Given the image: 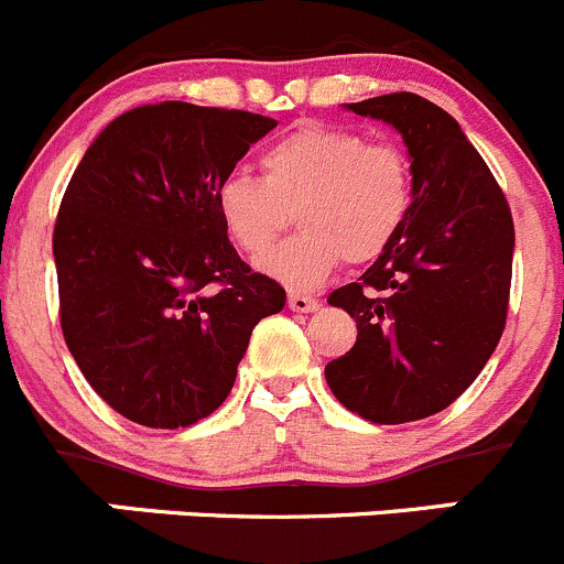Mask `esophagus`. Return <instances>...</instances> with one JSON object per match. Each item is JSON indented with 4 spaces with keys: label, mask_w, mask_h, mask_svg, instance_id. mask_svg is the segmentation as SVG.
Returning <instances> with one entry per match:
<instances>
[{
    "label": "esophagus",
    "mask_w": 564,
    "mask_h": 564,
    "mask_svg": "<svg viewBox=\"0 0 564 564\" xmlns=\"http://www.w3.org/2000/svg\"><path fill=\"white\" fill-rule=\"evenodd\" d=\"M288 306L293 312H315L317 306H321V301L312 299V295H304V293H290L288 295Z\"/></svg>",
    "instance_id": "esophagus-1"
}]
</instances>
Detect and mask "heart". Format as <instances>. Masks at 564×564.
Here are the masks:
<instances>
[{
  "instance_id": "obj_1",
  "label": "heart",
  "mask_w": 564,
  "mask_h": 564,
  "mask_svg": "<svg viewBox=\"0 0 564 564\" xmlns=\"http://www.w3.org/2000/svg\"><path fill=\"white\" fill-rule=\"evenodd\" d=\"M260 166L263 177H221L216 214L241 252L260 254L295 208L299 236L258 260L265 276L293 290L326 282L343 258L354 265L381 258L414 203L409 155L348 128H293L263 150Z\"/></svg>"
}]
</instances>
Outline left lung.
Returning <instances> with one entry per match:
<instances>
[{
  "instance_id": "left-lung-1",
  "label": "left lung",
  "mask_w": 564,
  "mask_h": 564,
  "mask_svg": "<svg viewBox=\"0 0 564 564\" xmlns=\"http://www.w3.org/2000/svg\"><path fill=\"white\" fill-rule=\"evenodd\" d=\"M345 109L403 137L414 203L392 247L328 295L359 334L326 381L361 420L403 425L458 400L499 345L516 230L488 164L442 106L392 93Z\"/></svg>"
}]
</instances>
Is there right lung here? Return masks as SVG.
Instances as JSON below:
<instances>
[{
	"mask_svg": "<svg viewBox=\"0 0 564 564\" xmlns=\"http://www.w3.org/2000/svg\"><path fill=\"white\" fill-rule=\"evenodd\" d=\"M276 120L164 100L111 120L76 166L54 263L65 343L90 387L144 427L194 425L236 383L284 290L232 249L216 186Z\"/></svg>",
	"mask_w": 564,
	"mask_h": 564,
	"instance_id": "add662e5",
	"label": "right lung"
}]
</instances>
